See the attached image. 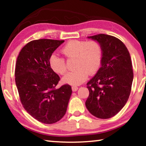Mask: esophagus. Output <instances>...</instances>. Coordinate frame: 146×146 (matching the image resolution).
<instances>
[{"label": "esophagus", "instance_id": "1", "mask_svg": "<svg viewBox=\"0 0 146 146\" xmlns=\"http://www.w3.org/2000/svg\"><path fill=\"white\" fill-rule=\"evenodd\" d=\"M78 88L77 87V86H72V88H71L73 91H76L78 90Z\"/></svg>", "mask_w": 146, "mask_h": 146}]
</instances>
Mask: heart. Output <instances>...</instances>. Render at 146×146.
<instances>
[{
  "instance_id": "b5f03b06",
  "label": "heart",
  "mask_w": 146,
  "mask_h": 146,
  "mask_svg": "<svg viewBox=\"0 0 146 146\" xmlns=\"http://www.w3.org/2000/svg\"><path fill=\"white\" fill-rule=\"evenodd\" d=\"M62 53L68 58H75V69L68 72L62 78L63 82L67 84H81L87 79L88 74H94L100 67L102 49L96 41L70 40L62 49ZM49 62L55 72L61 75L66 73L67 68L64 58L53 54L49 58Z\"/></svg>"
}]
</instances>
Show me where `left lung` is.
<instances>
[{
	"instance_id": "8db88e82",
	"label": "left lung",
	"mask_w": 146,
	"mask_h": 146,
	"mask_svg": "<svg viewBox=\"0 0 146 146\" xmlns=\"http://www.w3.org/2000/svg\"><path fill=\"white\" fill-rule=\"evenodd\" d=\"M100 44L101 67L89 81L90 95L86 106L91 114L107 119L122 110L129 98L133 80L131 56L126 46L115 36L105 34L88 36Z\"/></svg>"
}]
</instances>
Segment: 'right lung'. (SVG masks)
Segmentation results:
<instances>
[{"label":"right lung","instance_id":"right-lung-1","mask_svg":"<svg viewBox=\"0 0 146 146\" xmlns=\"http://www.w3.org/2000/svg\"><path fill=\"white\" fill-rule=\"evenodd\" d=\"M64 40L29 42L17 57L15 82L25 110L39 122L55 123L66 114L72 90L68 84L56 89L60 77L49 65L53 53Z\"/></svg>","mask_w":146,"mask_h":146}]
</instances>
